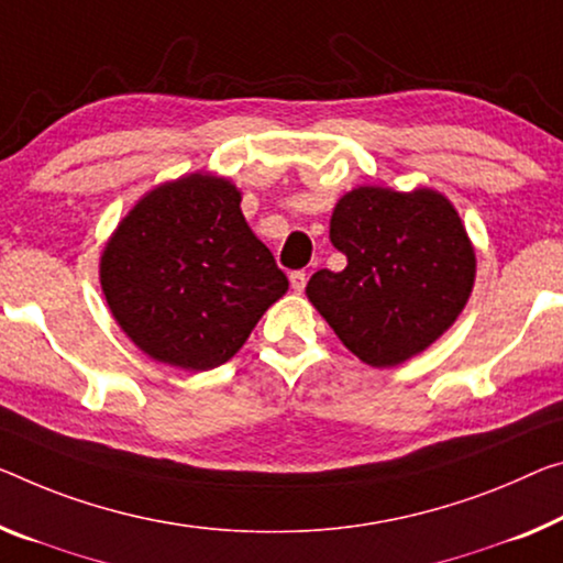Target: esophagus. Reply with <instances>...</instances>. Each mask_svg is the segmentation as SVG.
Returning a JSON list of instances; mask_svg holds the SVG:
<instances>
[{
    "instance_id": "34e87169",
    "label": "esophagus",
    "mask_w": 563,
    "mask_h": 563,
    "mask_svg": "<svg viewBox=\"0 0 563 563\" xmlns=\"http://www.w3.org/2000/svg\"><path fill=\"white\" fill-rule=\"evenodd\" d=\"M289 282H291V289H294V291H305V287H307V274H305V272H291V274H289Z\"/></svg>"
}]
</instances>
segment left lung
<instances>
[{"label":"left lung","mask_w":563,"mask_h":563,"mask_svg":"<svg viewBox=\"0 0 563 563\" xmlns=\"http://www.w3.org/2000/svg\"><path fill=\"white\" fill-rule=\"evenodd\" d=\"M330 241L347 266L311 274L307 297L369 367L426 352L468 305L473 241L455 206L432 188H352L334 206Z\"/></svg>","instance_id":"8db88e82"}]
</instances>
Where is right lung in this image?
<instances>
[{"mask_svg": "<svg viewBox=\"0 0 563 563\" xmlns=\"http://www.w3.org/2000/svg\"><path fill=\"white\" fill-rule=\"evenodd\" d=\"M100 287L131 342L151 360L206 372L236 354L289 289L241 213V191L213 173L151 188L100 256Z\"/></svg>", "mask_w": 563, "mask_h": 563, "instance_id": "right-lung-1", "label": "right lung"}]
</instances>
